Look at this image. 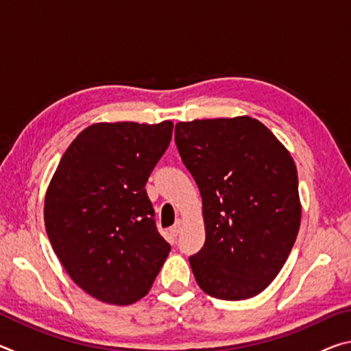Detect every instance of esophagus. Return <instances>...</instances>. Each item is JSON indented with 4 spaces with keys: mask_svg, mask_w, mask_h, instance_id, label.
I'll return each instance as SVG.
<instances>
[{
    "mask_svg": "<svg viewBox=\"0 0 351 351\" xmlns=\"http://www.w3.org/2000/svg\"><path fill=\"white\" fill-rule=\"evenodd\" d=\"M181 229H182V221H181V219H178V221L170 228V234L173 237H178L181 232Z\"/></svg>",
    "mask_w": 351,
    "mask_h": 351,
    "instance_id": "34e87169",
    "label": "esophagus"
}]
</instances>
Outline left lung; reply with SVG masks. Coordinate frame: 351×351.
<instances>
[{
    "label": "left lung",
    "instance_id": "left-lung-1",
    "mask_svg": "<svg viewBox=\"0 0 351 351\" xmlns=\"http://www.w3.org/2000/svg\"><path fill=\"white\" fill-rule=\"evenodd\" d=\"M175 142L203 198L206 241L189 258L206 294L243 300L283 268L300 228L289 152L249 116L180 122Z\"/></svg>",
    "mask_w": 351,
    "mask_h": 351
}]
</instances>
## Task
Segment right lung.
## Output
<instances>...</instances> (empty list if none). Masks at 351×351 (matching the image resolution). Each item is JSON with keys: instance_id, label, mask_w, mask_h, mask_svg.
Here are the masks:
<instances>
[{"instance_id": "1", "label": "right lung", "mask_w": 351, "mask_h": 351, "mask_svg": "<svg viewBox=\"0 0 351 351\" xmlns=\"http://www.w3.org/2000/svg\"><path fill=\"white\" fill-rule=\"evenodd\" d=\"M173 123H94L77 136L46 190L45 226L69 277L97 300L130 305L170 252L145 184Z\"/></svg>"}]
</instances>
